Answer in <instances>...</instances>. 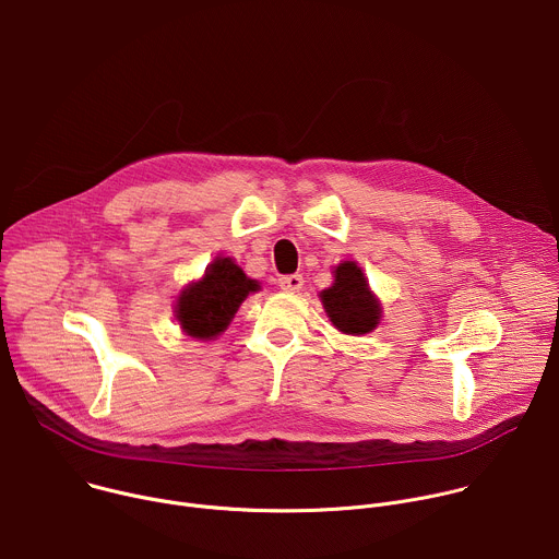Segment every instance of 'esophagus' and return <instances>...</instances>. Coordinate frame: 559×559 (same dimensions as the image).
Wrapping results in <instances>:
<instances>
[{
  "label": "esophagus",
  "instance_id": "obj_1",
  "mask_svg": "<svg viewBox=\"0 0 559 559\" xmlns=\"http://www.w3.org/2000/svg\"><path fill=\"white\" fill-rule=\"evenodd\" d=\"M278 287L283 292H298L302 287V276L300 274H287L278 278Z\"/></svg>",
  "mask_w": 559,
  "mask_h": 559
}]
</instances>
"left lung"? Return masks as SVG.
I'll list each match as a JSON object with an SVG mask.
<instances>
[{"label": "left lung", "instance_id": "left-lung-1", "mask_svg": "<svg viewBox=\"0 0 559 559\" xmlns=\"http://www.w3.org/2000/svg\"><path fill=\"white\" fill-rule=\"evenodd\" d=\"M331 322L350 335L373 331L380 322L382 307L370 294L361 270L353 261L335 267V283L320 294Z\"/></svg>", "mask_w": 559, "mask_h": 559}]
</instances>
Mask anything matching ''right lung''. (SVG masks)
I'll return each mask as SVG.
<instances>
[{"instance_id":"1","label":"right lung","mask_w":559,"mask_h":559,"mask_svg":"<svg viewBox=\"0 0 559 559\" xmlns=\"http://www.w3.org/2000/svg\"><path fill=\"white\" fill-rule=\"evenodd\" d=\"M259 283L248 278L233 259H215L200 283L186 287L177 298V320L181 329L200 340L219 335L237 313L239 305Z\"/></svg>"}]
</instances>
